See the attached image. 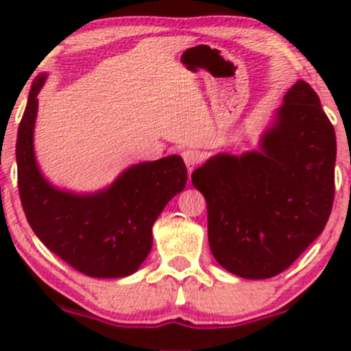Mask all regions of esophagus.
<instances>
[{
	"label": "esophagus",
	"mask_w": 351,
	"mask_h": 351,
	"mask_svg": "<svg viewBox=\"0 0 351 351\" xmlns=\"http://www.w3.org/2000/svg\"><path fill=\"white\" fill-rule=\"evenodd\" d=\"M181 156H183V160H184V163H186L189 173H191L193 168H195L196 165L199 163V153L196 150H191V148H186V150H183Z\"/></svg>",
	"instance_id": "esophagus-1"
}]
</instances>
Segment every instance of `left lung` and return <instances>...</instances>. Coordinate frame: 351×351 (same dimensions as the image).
I'll return each mask as SVG.
<instances>
[{"mask_svg": "<svg viewBox=\"0 0 351 351\" xmlns=\"http://www.w3.org/2000/svg\"><path fill=\"white\" fill-rule=\"evenodd\" d=\"M337 138L305 80L285 94L259 152L216 155L193 171L215 259L244 279L291 267L320 236L335 196Z\"/></svg>", "mask_w": 351, "mask_h": 351, "instance_id": "1", "label": "left lung"}]
</instances>
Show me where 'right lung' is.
I'll return each mask as SVG.
<instances>
[{
    "mask_svg": "<svg viewBox=\"0 0 351 351\" xmlns=\"http://www.w3.org/2000/svg\"><path fill=\"white\" fill-rule=\"evenodd\" d=\"M44 80V74L34 79L16 142L19 198L27 223L43 244L75 271L100 279L130 276L150 252L153 223L186 184L184 162L171 155L134 165L95 195L54 188L39 171L33 147Z\"/></svg>",
    "mask_w": 351,
    "mask_h": 351,
    "instance_id": "add662e5",
    "label": "right lung"
}]
</instances>
